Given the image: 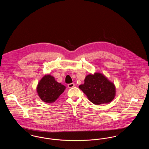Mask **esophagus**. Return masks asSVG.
<instances>
[{
  "label": "esophagus",
  "instance_id": "1",
  "mask_svg": "<svg viewBox=\"0 0 149 149\" xmlns=\"http://www.w3.org/2000/svg\"><path fill=\"white\" fill-rule=\"evenodd\" d=\"M74 86H75V84H74V83H70V84H68V88H71L74 87Z\"/></svg>",
  "mask_w": 149,
  "mask_h": 149
}]
</instances>
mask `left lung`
<instances>
[{"label": "left lung", "instance_id": "8db88e82", "mask_svg": "<svg viewBox=\"0 0 149 149\" xmlns=\"http://www.w3.org/2000/svg\"><path fill=\"white\" fill-rule=\"evenodd\" d=\"M79 88L89 100L96 105L109 103L115 96L114 85L100 73L87 75L84 84L79 85Z\"/></svg>", "mask_w": 149, "mask_h": 149}]
</instances>
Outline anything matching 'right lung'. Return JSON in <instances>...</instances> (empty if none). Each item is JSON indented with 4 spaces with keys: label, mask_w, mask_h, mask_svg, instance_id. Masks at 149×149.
Instances as JSON below:
<instances>
[{
    "label": "right lung",
    "mask_w": 149,
    "mask_h": 149,
    "mask_svg": "<svg viewBox=\"0 0 149 149\" xmlns=\"http://www.w3.org/2000/svg\"><path fill=\"white\" fill-rule=\"evenodd\" d=\"M65 86L57 83L50 75H45L39 82L37 91L40 98L46 103H52L64 92Z\"/></svg>",
    "instance_id": "obj_1"
}]
</instances>
